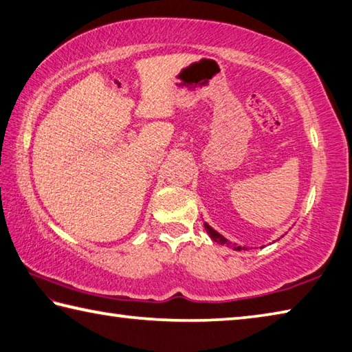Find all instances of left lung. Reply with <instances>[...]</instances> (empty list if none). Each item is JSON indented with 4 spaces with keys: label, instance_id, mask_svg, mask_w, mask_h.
Returning <instances> with one entry per match:
<instances>
[{
    "label": "left lung",
    "instance_id": "1",
    "mask_svg": "<svg viewBox=\"0 0 352 352\" xmlns=\"http://www.w3.org/2000/svg\"><path fill=\"white\" fill-rule=\"evenodd\" d=\"M204 229H206V232L209 234V237L212 239L214 241L219 243V245L232 246L234 249H248L246 246H243V248H241V246H239V245H237V243H232V241H229V240L225 237V235H221L220 232H217L212 226H209V225H208V223H204ZM282 237H283V235H282ZM272 243H274V241H272ZM261 248H263V246H261Z\"/></svg>",
    "mask_w": 352,
    "mask_h": 352
}]
</instances>
